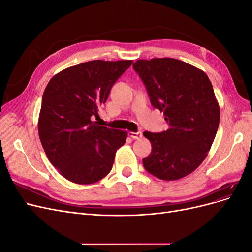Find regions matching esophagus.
<instances>
[{
  "instance_id": "1",
  "label": "esophagus",
  "mask_w": 252,
  "mask_h": 252,
  "mask_svg": "<svg viewBox=\"0 0 252 252\" xmlns=\"http://www.w3.org/2000/svg\"><path fill=\"white\" fill-rule=\"evenodd\" d=\"M142 135H143V133L141 131H138V132L131 131V132H129V136H130V138H132V139H134V140H138V139L142 138Z\"/></svg>"
}]
</instances>
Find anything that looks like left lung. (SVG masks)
Returning a JSON list of instances; mask_svg holds the SVG:
<instances>
[{"label": "left lung", "instance_id": "left-lung-1", "mask_svg": "<svg viewBox=\"0 0 252 252\" xmlns=\"http://www.w3.org/2000/svg\"><path fill=\"white\" fill-rule=\"evenodd\" d=\"M133 68L169 127L143 132L151 143L145 169L164 181L185 178L203 163L218 131L220 105L212 84L203 70L177 59L138 60Z\"/></svg>", "mask_w": 252, "mask_h": 252}]
</instances>
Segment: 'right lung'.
<instances>
[{
	"mask_svg": "<svg viewBox=\"0 0 252 252\" xmlns=\"http://www.w3.org/2000/svg\"><path fill=\"white\" fill-rule=\"evenodd\" d=\"M132 60H94L68 67L48 82L37 121L49 162L75 184H94L107 175L127 131L91 120Z\"/></svg>",
	"mask_w": 252,
	"mask_h": 252,
	"instance_id": "1",
	"label": "right lung"
}]
</instances>
